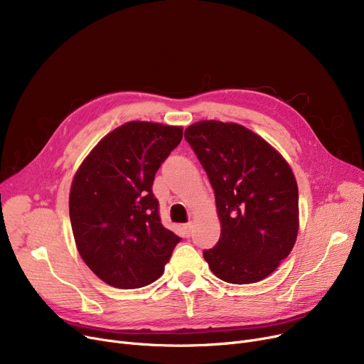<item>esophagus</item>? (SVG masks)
Returning <instances> with one entry per match:
<instances>
[{
	"label": "esophagus",
	"instance_id": "obj_1",
	"mask_svg": "<svg viewBox=\"0 0 364 364\" xmlns=\"http://www.w3.org/2000/svg\"><path fill=\"white\" fill-rule=\"evenodd\" d=\"M183 230L186 236H190V232H192V223H187L183 225Z\"/></svg>",
	"mask_w": 364,
	"mask_h": 364
}]
</instances>
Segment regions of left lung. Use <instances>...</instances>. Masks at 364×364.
<instances>
[{"instance_id": "1", "label": "left lung", "mask_w": 364, "mask_h": 364, "mask_svg": "<svg viewBox=\"0 0 364 364\" xmlns=\"http://www.w3.org/2000/svg\"><path fill=\"white\" fill-rule=\"evenodd\" d=\"M211 183L221 236L203 258L221 280L272 274L298 235V186L280 153L239 124L200 121L184 131Z\"/></svg>"}]
</instances>
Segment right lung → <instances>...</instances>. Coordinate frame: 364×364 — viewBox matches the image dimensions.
Instances as JSON below:
<instances>
[{
  "mask_svg": "<svg viewBox=\"0 0 364 364\" xmlns=\"http://www.w3.org/2000/svg\"><path fill=\"white\" fill-rule=\"evenodd\" d=\"M181 139V127L127 122L99 141L73 177L69 215L76 247L113 288L158 280L181 240L162 225L151 192L156 171Z\"/></svg>",
  "mask_w": 364,
  "mask_h": 364,
  "instance_id": "obj_1",
  "label": "right lung"
}]
</instances>
